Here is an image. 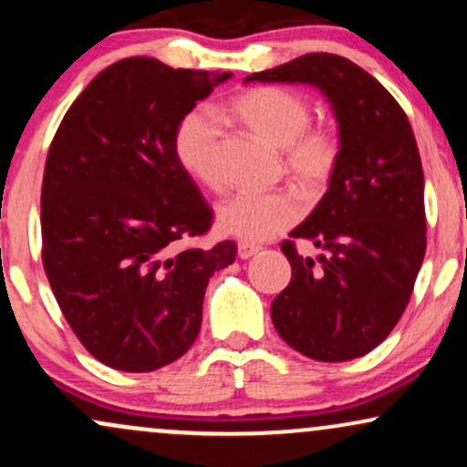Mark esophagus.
<instances>
[{
  "label": "esophagus",
  "instance_id": "34e87169",
  "mask_svg": "<svg viewBox=\"0 0 467 467\" xmlns=\"http://www.w3.org/2000/svg\"><path fill=\"white\" fill-rule=\"evenodd\" d=\"M261 248L259 245H254V244H239V259H250V256H254L256 252H259Z\"/></svg>",
  "mask_w": 467,
  "mask_h": 467
}]
</instances>
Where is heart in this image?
Wrapping results in <instances>:
<instances>
[{
    "mask_svg": "<svg viewBox=\"0 0 467 467\" xmlns=\"http://www.w3.org/2000/svg\"><path fill=\"white\" fill-rule=\"evenodd\" d=\"M234 111L256 136L283 149V162L289 178L305 197L323 195L334 180L340 162V142L336 133L309 130L312 107L303 96L281 88H256L239 96ZM175 158L182 169L202 184L217 189L219 169V120L211 109H192L175 130ZM301 206L285 191L237 192L219 203L217 223L230 237L245 244L275 239L296 223Z\"/></svg>",
    "mask_w": 467,
    "mask_h": 467,
    "instance_id": "obj_1",
    "label": "heart"
}]
</instances>
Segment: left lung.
Here are the masks:
<instances>
[{"instance_id":"1","label":"left lung","mask_w":467,"mask_h":467,"mask_svg":"<svg viewBox=\"0 0 467 467\" xmlns=\"http://www.w3.org/2000/svg\"><path fill=\"white\" fill-rule=\"evenodd\" d=\"M250 80L318 88L340 138L329 189L281 244L292 281L272 303V323L312 360L360 358L398 325L426 254L423 171L410 122L398 100L345 57L312 52ZM296 238L312 240L324 254L301 257Z\"/></svg>"}]
</instances>
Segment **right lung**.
<instances>
[{
  "label": "right lung",
  "mask_w": 467,
  "mask_h": 467,
  "mask_svg": "<svg viewBox=\"0 0 467 467\" xmlns=\"http://www.w3.org/2000/svg\"><path fill=\"white\" fill-rule=\"evenodd\" d=\"M230 72L131 57L96 77L50 144L41 186L44 267L67 325L96 360L147 373L184 356L208 278L234 241L184 248L213 211L175 158V130Z\"/></svg>",
  "instance_id": "right-lung-1"
}]
</instances>
